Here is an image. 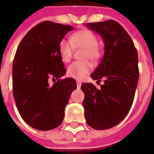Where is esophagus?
I'll list each match as a JSON object with an SVG mask.
<instances>
[{"mask_svg": "<svg viewBox=\"0 0 154 154\" xmlns=\"http://www.w3.org/2000/svg\"><path fill=\"white\" fill-rule=\"evenodd\" d=\"M77 88L80 89V88H81V85H82V82L79 81V80H77Z\"/></svg>", "mask_w": 154, "mask_h": 154, "instance_id": "34e87169", "label": "esophagus"}]
</instances>
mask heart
<instances>
[{
    "mask_svg": "<svg viewBox=\"0 0 154 154\" xmlns=\"http://www.w3.org/2000/svg\"><path fill=\"white\" fill-rule=\"evenodd\" d=\"M84 49L82 58L96 60L100 57L101 51L98 46V38L94 32L89 30H81L74 32L69 37V41L63 39L59 45V53L64 62L71 60L73 49ZM91 69V65L88 61H76L69 65L67 75L69 77L81 80Z\"/></svg>",
    "mask_w": 154,
    "mask_h": 154,
    "instance_id": "obj_1",
    "label": "heart"
}]
</instances>
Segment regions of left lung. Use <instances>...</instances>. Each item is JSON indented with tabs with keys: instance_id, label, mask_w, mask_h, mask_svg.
Masks as SVG:
<instances>
[{
	"instance_id": "8db88e82",
	"label": "left lung",
	"mask_w": 154,
	"mask_h": 154,
	"mask_svg": "<svg viewBox=\"0 0 154 154\" xmlns=\"http://www.w3.org/2000/svg\"><path fill=\"white\" fill-rule=\"evenodd\" d=\"M89 29L102 37L105 53L102 60L91 74L104 85L97 89L83 83V106L87 124L94 129H108L126 117L133 105L139 78L138 56L128 32L112 20L87 23Z\"/></svg>"
}]
</instances>
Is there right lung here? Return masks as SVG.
I'll use <instances>...</instances> for the list:
<instances>
[{"label":"right lung","mask_w":154,"mask_h":154,"mask_svg":"<svg viewBox=\"0 0 154 154\" xmlns=\"http://www.w3.org/2000/svg\"><path fill=\"white\" fill-rule=\"evenodd\" d=\"M70 25L43 21L31 29L21 40L13 64V93L22 119L38 130L59 126L65 108L77 84L72 78L60 79L66 70L59 45ZM49 77L57 79L50 87Z\"/></svg>","instance_id":"add662e5"}]
</instances>
